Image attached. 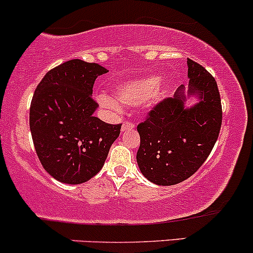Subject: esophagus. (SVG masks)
Segmentation results:
<instances>
[{"label":"esophagus","instance_id":"obj_1","mask_svg":"<svg viewBox=\"0 0 253 253\" xmlns=\"http://www.w3.org/2000/svg\"><path fill=\"white\" fill-rule=\"evenodd\" d=\"M135 126L132 123H129V122H126V123H123V126H122V131H126L127 129H132Z\"/></svg>","mask_w":253,"mask_h":253}]
</instances>
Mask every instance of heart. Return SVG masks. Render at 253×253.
<instances>
[{
	"label": "heart",
	"mask_w": 253,
	"mask_h": 253,
	"mask_svg": "<svg viewBox=\"0 0 253 253\" xmlns=\"http://www.w3.org/2000/svg\"><path fill=\"white\" fill-rule=\"evenodd\" d=\"M112 97L100 94L96 96V102L107 112H119V105L142 106L151 107L164 100L167 88L158 76L136 78L127 82L117 84L112 88Z\"/></svg>",
	"instance_id": "obj_1"
}]
</instances>
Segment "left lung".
<instances>
[{
    "label": "left lung",
    "mask_w": 253,
    "mask_h": 253,
    "mask_svg": "<svg viewBox=\"0 0 253 253\" xmlns=\"http://www.w3.org/2000/svg\"><path fill=\"white\" fill-rule=\"evenodd\" d=\"M188 90L159 102L137 126L141 173L158 186H172L191 177L204 164L218 138L222 106L214 78L202 65L187 59ZM188 98L197 102L186 106Z\"/></svg>",
    "instance_id": "8db88e82"
}]
</instances>
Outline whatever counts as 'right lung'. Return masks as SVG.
Here are the masks:
<instances>
[{
  "label": "right lung",
  "mask_w": 253,
  "mask_h": 253,
  "mask_svg": "<svg viewBox=\"0 0 253 253\" xmlns=\"http://www.w3.org/2000/svg\"><path fill=\"white\" fill-rule=\"evenodd\" d=\"M108 72L80 59L66 61L43 77L30 107V130L44 170L56 181L80 184L102 169L121 132L94 117L93 85Z\"/></svg>",
  "instance_id": "obj_1"
}]
</instances>
